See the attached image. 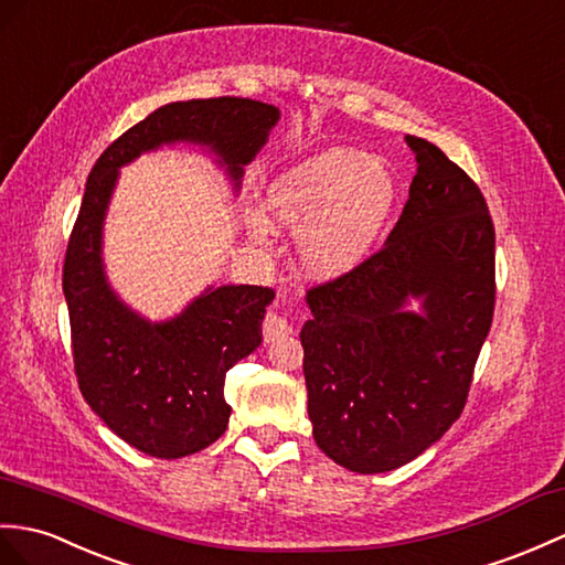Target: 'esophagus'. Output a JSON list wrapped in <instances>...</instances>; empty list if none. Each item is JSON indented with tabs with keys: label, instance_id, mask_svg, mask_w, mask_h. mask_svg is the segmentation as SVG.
Returning a JSON list of instances; mask_svg holds the SVG:
<instances>
[{
	"label": "esophagus",
	"instance_id": "esophagus-1",
	"mask_svg": "<svg viewBox=\"0 0 565 565\" xmlns=\"http://www.w3.org/2000/svg\"><path fill=\"white\" fill-rule=\"evenodd\" d=\"M262 334H265V342H279L281 337L291 334V324H288L281 315L267 312L265 322H262Z\"/></svg>",
	"mask_w": 565,
	"mask_h": 565
}]
</instances>
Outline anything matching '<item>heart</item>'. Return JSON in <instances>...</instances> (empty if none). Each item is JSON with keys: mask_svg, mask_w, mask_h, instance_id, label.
Listing matches in <instances>:
<instances>
[{"mask_svg": "<svg viewBox=\"0 0 565 565\" xmlns=\"http://www.w3.org/2000/svg\"><path fill=\"white\" fill-rule=\"evenodd\" d=\"M399 204V180L375 156L332 147L269 182L262 200L267 226L294 231L300 267L337 279L373 255ZM255 235L262 226L255 223Z\"/></svg>", "mask_w": 565, "mask_h": 565, "instance_id": "heart-1", "label": "heart"}]
</instances>
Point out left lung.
Wrapping results in <instances>:
<instances>
[{
	"label": "left lung",
	"instance_id": "left-lung-1",
	"mask_svg": "<svg viewBox=\"0 0 565 565\" xmlns=\"http://www.w3.org/2000/svg\"><path fill=\"white\" fill-rule=\"evenodd\" d=\"M404 139L416 175L397 226L361 267L310 288L300 330L312 438L359 475L416 460L460 418L493 320L483 194L436 143Z\"/></svg>",
	"mask_w": 565,
	"mask_h": 565
}]
</instances>
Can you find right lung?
Returning <instances> with one entry per match:
<instances>
[{"instance_id":"right-lung-1","label":"right lung","mask_w":565,"mask_h":565,"mask_svg":"<svg viewBox=\"0 0 565 565\" xmlns=\"http://www.w3.org/2000/svg\"><path fill=\"white\" fill-rule=\"evenodd\" d=\"M279 117V108L253 98L168 103L113 141L90 170L62 277L74 369L90 409L139 452L178 460L223 436L231 416L226 373L262 344L274 291L206 286L166 320L129 308L110 286L103 259V226L120 168L141 153L190 143L212 156L238 194L245 166Z\"/></svg>"}]
</instances>
